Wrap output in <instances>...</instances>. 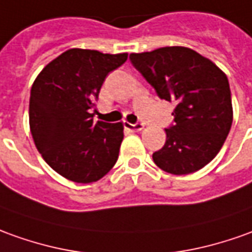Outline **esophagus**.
Instances as JSON below:
<instances>
[{
  "label": "esophagus",
  "instance_id": "34e87169",
  "mask_svg": "<svg viewBox=\"0 0 252 252\" xmlns=\"http://www.w3.org/2000/svg\"><path fill=\"white\" fill-rule=\"evenodd\" d=\"M125 127L126 129L131 130V131H141L144 129V125L143 123H129V122H125Z\"/></svg>",
  "mask_w": 252,
  "mask_h": 252
}]
</instances>
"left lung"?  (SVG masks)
<instances>
[{
  "label": "left lung",
  "mask_w": 252,
  "mask_h": 252,
  "mask_svg": "<svg viewBox=\"0 0 252 252\" xmlns=\"http://www.w3.org/2000/svg\"><path fill=\"white\" fill-rule=\"evenodd\" d=\"M130 62L158 96L174 101V125L152 159L176 176L204 167L220 152L233 121L228 78L211 60L184 46L131 53Z\"/></svg>",
  "instance_id": "1"
}]
</instances>
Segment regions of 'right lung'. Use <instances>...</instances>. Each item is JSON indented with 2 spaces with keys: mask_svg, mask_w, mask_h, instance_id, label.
I'll list each match as a JSON object with an SVG mask.
<instances>
[{
  "mask_svg": "<svg viewBox=\"0 0 252 252\" xmlns=\"http://www.w3.org/2000/svg\"><path fill=\"white\" fill-rule=\"evenodd\" d=\"M127 53L68 49L52 60L32 83L30 130L43 160L64 178L89 184L118 160L123 125L93 122L94 101L111 71Z\"/></svg>",
  "mask_w": 252,
  "mask_h": 252,
  "instance_id": "add662e5",
  "label": "right lung"
}]
</instances>
